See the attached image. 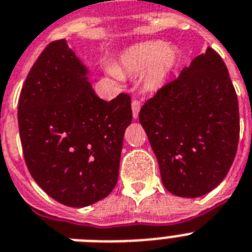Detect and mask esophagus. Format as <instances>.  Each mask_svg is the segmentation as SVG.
I'll list each match as a JSON object with an SVG mask.
<instances>
[{"mask_svg": "<svg viewBox=\"0 0 252 252\" xmlns=\"http://www.w3.org/2000/svg\"><path fill=\"white\" fill-rule=\"evenodd\" d=\"M139 110H141V102H139L138 100H133L132 101V114H133V118H134V119H137V118H138Z\"/></svg>", "mask_w": 252, "mask_h": 252, "instance_id": "obj_1", "label": "esophagus"}]
</instances>
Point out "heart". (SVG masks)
I'll return each mask as SVG.
<instances>
[{
  "mask_svg": "<svg viewBox=\"0 0 252 252\" xmlns=\"http://www.w3.org/2000/svg\"><path fill=\"white\" fill-rule=\"evenodd\" d=\"M122 67L128 73L141 74L149 72L147 80L152 87L164 83L165 78L175 64V54L168 44L160 41L143 42L126 50L120 56ZM107 74L122 79L123 74L115 65H107Z\"/></svg>",
  "mask_w": 252,
  "mask_h": 252,
  "instance_id": "heart-1",
  "label": "heart"
}]
</instances>
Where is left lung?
<instances>
[{"instance_id": "1", "label": "left lung", "mask_w": 252, "mask_h": 252, "mask_svg": "<svg viewBox=\"0 0 252 252\" xmlns=\"http://www.w3.org/2000/svg\"><path fill=\"white\" fill-rule=\"evenodd\" d=\"M138 118L170 193L200 197L225 178L237 151L240 113L227 66L213 48L160 88Z\"/></svg>"}]
</instances>
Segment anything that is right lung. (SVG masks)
<instances>
[{
	"mask_svg": "<svg viewBox=\"0 0 252 252\" xmlns=\"http://www.w3.org/2000/svg\"><path fill=\"white\" fill-rule=\"evenodd\" d=\"M18 122L29 173L48 196L84 208L113 191L132 123L130 97L101 100L65 39L51 42L29 71Z\"/></svg>",
	"mask_w": 252,
	"mask_h": 252,
	"instance_id": "right-lung-1",
	"label": "right lung"
}]
</instances>
